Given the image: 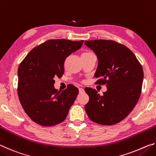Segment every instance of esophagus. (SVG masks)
Here are the masks:
<instances>
[{
    "label": "esophagus",
    "instance_id": "1",
    "mask_svg": "<svg viewBox=\"0 0 156 156\" xmlns=\"http://www.w3.org/2000/svg\"><path fill=\"white\" fill-rule=\"evenodd\" d=\"M83 92H84V89H83V88H80V89H79V93L82 94V93H83Z\"/></svg>",
    "mask_w": 156,
    "mask_h": 156
}]
</instances>
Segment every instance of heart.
Listing matches in <instances>:
<instances>
[{"label": "heart", "mask_w": 156, "mask_h": 156, "mask_svg": "<svg viewBox=\"0 0 156 156\" xmlns=\"http://www.w3.org/2000/svg\"><path fill=\"white\" fill-rule=\"evenodd\" d=\"M93 53H91L90 51H85L83 53V54H82V57L83 56H88V55H90V54H92Z\"/></svg>", "instance_id": "obj_1"}]
</instances>
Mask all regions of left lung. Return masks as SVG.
I'll use <instances>...</instances> for the list:
<instances>
[{"label":"left lung","instance_id":"8db88e82","mask_svg":"<svg viewBox=\"0 0 156 156\" xmlns=\"http://www.w3.org/2000/svg\"><path fill=\"white\" fill-rule=\"evenodd\" d=\"M84 44L96 54L97 84H106L102 96L94 89L84 91L89 100L85 112L89 119L102 125H112L125 119L138 102L143 82V69L133 52L113 41L94 40Z\"/></svg>","mask_w":156,"mask_h":156}]
</instances>
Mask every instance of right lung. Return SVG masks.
Masks as SVG:
<instances>
[{
    "mask_svg": "<svg viewBox=\"0 0 156 156\" xmlns=\"http://www.w3.org/2000/svg\"><path fill=\"white\" fill-rule=\"evenodd\" d=\"M84 41L49 40L31 50L18 69V95L23 109L34 122L49 126L63 122L78 94L72 84L62 91L54 78L62 77L65 59Z\"/></svg>",
    "mask_w": 156,
    "mask_h": 156,
    "instance_id": "right-lung-1",
    "label": "right lung"
}]
</instances>
